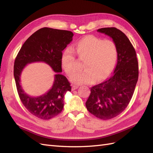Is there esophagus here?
Listing matches in <instances>:
<instances>
[{
    "label": "esophagus",
    "instance_id": "34e87169",
    "mask_svg": "<svg viewBox=\"0 0 153 153\" xmlns=\"http://www.w3.org/2000/svg\"><path fill=\"white\" fill-rule=\"evenodd\" d=\"M77 87H77L76 85H72V87H71V90H72V91L76 90V89H77Z\"/></svg>",
    "mask_w": 153,
    "mask_h": 153
}]
</instances>
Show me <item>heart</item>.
Instances as JSON below:
<instances>
[{"mask_svg": "<svg viewBox=\"0 0 153 153\" xmlns=\"http://www.w3.org/2000/svg\"><path fill=\"white\" fill-rule=\"evenodd\" d=\"M74 51L80 60H84L83 70L70 77L71 82L76 85L106 79L114 68L118 57V49L114 42L110 39L102 40L92 35H87L77 41ZM74 51L68 48L62 54V66L69 76L77 69Z\"/></svg>", "mask_w": 153, "mask_h": 153, "instance_id": "heart-1", "label": "heart"}]
</instances>
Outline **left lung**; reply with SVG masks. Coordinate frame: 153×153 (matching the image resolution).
Here are the masks:
<instances>
[{"label": "left lung", "instance_id": "obj_1", "mask_svg": "<svg viewBox=\"0 0 153 153\" xmlns=\"http://www.w3.org/2000/svg\"><path fill=\"white\" fill-rule=\"evenodd\" d=\"M97 31L112 39L118 49V60L112 76L91 88L85 105L93 115L106 120L121 114L130 102L138 80V62L134 47L122 31L116 27Z\"/></svg>", "mask_w": 153, "mask_h": 153}]
</instances>
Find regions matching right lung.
<instances>
[{"label": "right lung", "instance_id": "obj_1", "mask_svg": "<svg viewBox=\"0 0 153 153\" xmlns=\"http://www.w3.org/2000/svg\"><path fill=\"white\" fill-rule=\"evenodd\" d=\"M71 31L43 27L35 31L25 41L16 56L14 76L22 102L31 114L42 120H49L62 112L64 97L71 87L62 72V51L72 41ZM43 61L56 72L53 85L43 96L31 97L25 93L20 84L21 74L28 63Z\"/></svg>", "mask_w": 153, "mask_h": 153}]
</instances>
